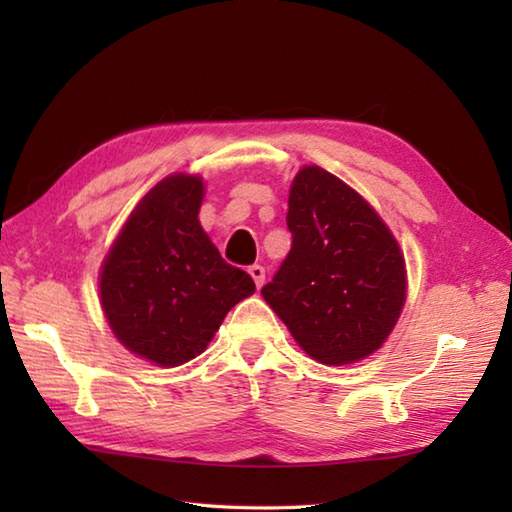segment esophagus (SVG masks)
<instances>
[{
    "mask_svg": "<svg viewBox=\"0 0 512 512\" xmlns=\"http://www.w3.org/2000/svg\"><path fill=\"white\" fill-rule=\"evenodd\" d=\"M248 275L253 277V281H255V286H257V288H262L264 279H266V270H264V266H259V264L248 266Z\"/></svg>",
    "mask_w": 512,
    "mask_h": 512,
    "instance_id": "obj_1",
    "label": "esophagus"
}]
</instances>
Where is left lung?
<instances>
[{"mask_svg":"<svg viewBox=\"0 0 512 512\" xmlns=\"http://www.w3.org/2000/svg\"><path fill=\"white\" fill-rule=\"evenodd\" d=\"M292 248L262 295L301 350L350 365L385 343L407 297V270L387 224L352 187L303 167L288 198Z\"/></svg>","mask_w":512,"mask_h":512,"instance_id":"left-lung-1","label":"left lung"}]
</instances>
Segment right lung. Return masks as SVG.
Segmentation results:
<instances>
[{
	"label": "right lung",
	"instance_id": "1",
	"mask_svg": "<svg viewBox=\"0 0 512 512\" xmlns=\"http://www.w3.org/2000/svg\"><path fill=\"white\" fill-rule=\"evenodd\" d=\"M204 184L173 173L132 215L101 268V306L116 339L160 367L200 356L226 312L255 292L200 226Z\"/></svg>",
	"mask_w": 512,
	"mask_h": 512
}]
</instances>
